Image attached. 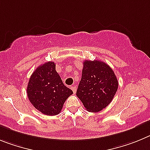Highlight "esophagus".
Returning a JSON list of instances; mask_svg holds the SVG:
<instances>
[{"instance_id": "obj_1", "label": "esophagus", "mask_w": 150, "mask_h": 150, "mask_svg": "<svg viewBox=\"0 0 150 150\" xmlns=\"http://www.w3.org/2000/svg\"><path fill=\"white\" fill-rule=\"evenodd\" d=\"M71 89H72V90L73 91L74 93H75V92H76V87H75V86H72V87H71Z\"/></svg>"}]
</instances>
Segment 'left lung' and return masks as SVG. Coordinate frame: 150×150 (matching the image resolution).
Masks as SVG:
<instances>
[{"instance_id": "8db88e82", "label": "left lung", "mask_w": 150, "mask_h": 150, "mask_svg": "<svg viewBox=\"0 0 150 150\" xmlns=\"http://www.w3.org/2000/svg\"><path fill=\"white\" fill-rule=\"evenodd\" d=\"M118 89V81L107 63L85 60L76 95L87 110L98 112L111 102Z\"/></svg>"}]
</instances>
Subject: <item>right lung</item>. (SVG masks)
<instances>
[{
  "mask_svg": "<svg viewBox=\"0 0 150 150\" xmlns=\"http://www.w3.org/2000/svg\"><path fill=\"white\" fill-rule=\"evenodd\" d=\"M27 93L33 107L43 114H58L72 90L63 84L55 69V63L49 61L36 68L30 78Z\"/></svg>",
  "mask_w": 150,
  "mask_h": 150,
  "instance_id": "add662e5",
  "label": "right lung"
}]
</instances>
